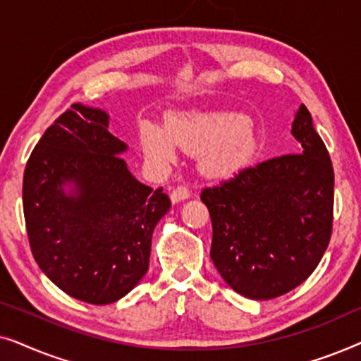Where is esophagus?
<instances>
[{
  "label": "esophagus",
  "instance_id": "1",
  "mask_svg": "<svg viewBox=\"0 0 361 361\" xmlns=\"http://www.w3.org/2000/svg\"><path fill=\"white\" fill-rule=\"evenodd\" d=\"M171 202L172 204H179V202H182V200H187L190 197V192L185 189V187H182V185H179V187H176L174 190L171 192Z\"/></svg>",
  "mask_w": 361,
  "mask_h": 361
}]
</instances>
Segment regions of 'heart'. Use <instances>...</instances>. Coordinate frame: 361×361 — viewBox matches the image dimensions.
<instances>
[{
    "label": "heart",
    "mask_w": 361,
    "mask_h": 361,
    "mask_svg": "<svg viewBox=\"0 0 361 361\" xmlns=\"http://www.w3.org/2000/svg\"><path fill=\"white\" fill-rule=\"evenodd\" d=\"M140 140L154 166L174 162L177 145L189 154L200 156V171L216 179L241 169L255 146L253 131L243 116L220 113H172L166 120V130L152 121H142Z\"/></svg>",
    "instance_id": "heart-1"
}]
</instances>
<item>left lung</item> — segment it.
<instances>
[{
  "mask_svg": "<svg viewBox=\"0 0 361 361\" xmlns=\"http://www.w3.org/2000/svg\"><path fill=\"white\" fill-rule=\"evenodd\" d=\"M290 133L300 154L245 167L200 194L214 228L210 258L225 283L248 299H274L302 284L332 233V162L304 105Z\"/></svg>",
  "mask_w": 361,
  "mask_h": 361,
  "instance_id": "8db88e82",
  "label": "left lung"
}]
</instances>
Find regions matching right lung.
Masks as SVG:
<instances>
[{"label":"right lung","instance_id":"1","mask_svg":"<svg viewBox=\"0 0 361 361\" xmlns=\"http://www.w3.org/2000/svg\"><path fill=\"white\" fill-rule=\"evenodd\" d=\"M102 108L73 105L34 147L23 180L29 243L42 273L72 298L105 305L149 268L157 221L171 209L162 187L141 184Z\"/></svg>","mask_w":361,"mask_h":361}]
</instances>
